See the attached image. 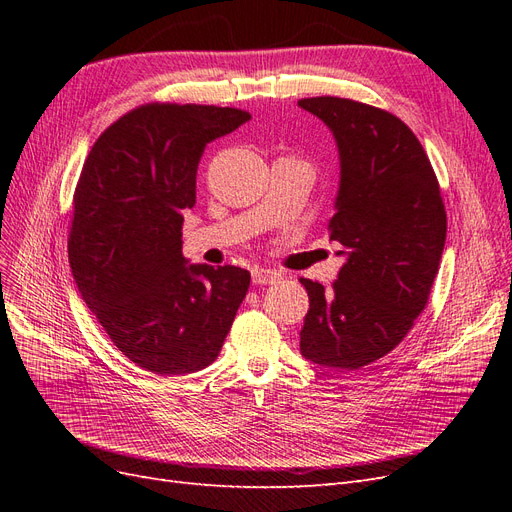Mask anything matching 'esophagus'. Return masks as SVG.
I'll return each mask as SVG.
<instances>
[{
    "mask_svg": "<svg viewBox=\"0 0 512 512\" xmlns=\"http://www.w3.org/2000/svg\"><path fill=\"white\" fill-rule=\"evenodd\" d=\"M282 280V273L275 269H265V267H256L252 271V282L256 286H269V284H277Z\"/></svg>",
    "mask_w": 512,
    "mask_h": 512,
    "instance_id": "34e87169",
    "label": "esophagus"
}]
</instances>
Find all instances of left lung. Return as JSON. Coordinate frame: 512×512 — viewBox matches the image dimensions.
<instances>
[{"label":"left lung","mask_w":512,"mask_h":512,"mask_svg":"<svg viewBox=\"0 0 512 512\" xmlns=\"http://www.w3.org/2000/svg\"><path fill=\"white\" fill-rule=\"evenodd\" d=\"M339 153L329 222L344 256L333 288L301 280L309 309L301 354L331 369H361L389 354L423 312L440 269L446 211L431 162L395 115L346 98H305Z\"/></svg>","instance_id":"1"}]
</instances>
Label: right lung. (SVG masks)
Instances as JSON below:
<instances>
[{"mask_svg":"<svg viewBox=\"0 0 512 512\" xmlns=\"http://www.w3.org/2000/svg\"><path fill=\"white\" fill-rule=\"evenodd\" d=\"M250 119L228 106L145 104L108 126L83 164L68 239L74 282L111 342L153 374L218 359L250 288L245 269L188 265L181 252L205 147Z\"/></svg>","mask_w":512,"mask_h":512,"instance_id":"obj_1","label":"right lung"}]
</instances>
